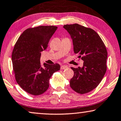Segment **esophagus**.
Returning <instances> with one entry per match:
<instances>
[{"label": "esophagus", "instance_id": "obj_1", "mask_svg": "<svg viewBox=\"0 0 121 121\" xmlns=\"http://www.w3.org/2000/svg\"><path fill=\"white\" fill-rule=\"evenodd\" d=\"M68 68V66H65V65H63L61 66V69H67Z\"/></svg>", "mask_w": 121, "mask_h": 121}]
</instances>
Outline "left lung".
Segmentation results:
<instances>
[{"mask_svg": "<svg viewBox=\"0 0 121 121\" xmlns=\"http://www.w3.org/2000/svg\"><path fill=\"white\" fill-rule=\"evenodd\" d=\"M63 27L71 35L74 53L79 54L78 57L84 61L82 67H71L74 76L70 80V86L79 94H86L97 87L106 73V47L92 29L77 23Z\"/></svg>", "mask_w": 121, "mask_h": 121, "instance_id": "left-lung-1", "label": "left lung"}]
</instances>
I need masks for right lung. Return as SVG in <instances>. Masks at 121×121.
Returning <instances> with one entry per match:
<instances>
[{
    "label": "right lung",
    "instance_id": "obj_1",
    "mask_svg": "<svg viewBox=\"0 0 121 121\" xmlns=\"http://www.w3.org/2000/svg\"><path fill=\"white\" fill-rule=\"evenodd\" d=\"M57 27L40 26L25 30L18 38L12 53V62L15 79L18 85L29 94L39 95L47 91L49 81L54 72L60 70L58 64L52 65L40 59L51 37Z\"/></svg>",
    "mask_w": 121,
    "mask_h": 121
}]
</instances>
